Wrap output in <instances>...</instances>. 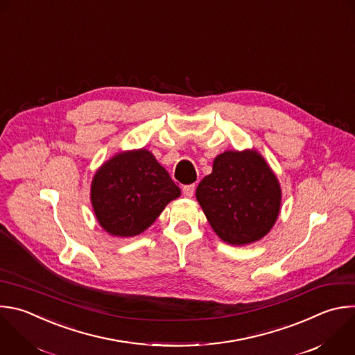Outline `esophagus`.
Segmentation results:
<instances>
[{
    "mask_svg": "<svg viewBox=\"0 0 355 355\" xmlns=\"http://www.w3.org/2000/svg\"><path fill=\"white\" fill-rule=\"evenodd\" d=\"M195 192V184H189V185H184L182 187V193L185 198H192Z\"/></svg>",
    "mask_w": 355,
    "mask_h": 355,
    "instance_id": "34e87169",
    "label": "esophagus"
}]
</instances>
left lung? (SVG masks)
Returning a JSON list of instances; mask_svg holds the SVG:
<instances>
[{"mask_svg":"<svg viewBox=\"0 0 355 355\" xmlns=\"http://www.w3.org/2000/svg\"><path fill=\"white\" fill-rule=\"evenodd\" d=\"M196 199L218 237L231 245L261 240L273 227L282 203L279 181L255 150L218 155Z\"/></svg>","mask_w":355,"mask_h":355,"instance_id":"1","label":"left lung"}]
</instances>
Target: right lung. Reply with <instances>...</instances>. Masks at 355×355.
<instances>
[{"mask_svg": "<svg viewBox=\"0 0 355 355\" xmlns=\"http://www.w3.org/2000/svg\"><path fill=\"white\" fill-rule=\"evenodd\" d=\"M180 188L155 156L145 150L118 153L92 182V205L100 225L115 237L141 234L178 198Z\"/></svg>", "mask_w": 355, "mask_h": 355, "instance_id": "right-lung-1", "label": "right lung"}]
</instances>
